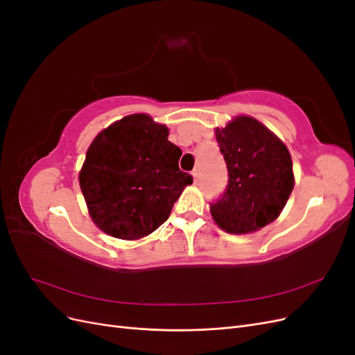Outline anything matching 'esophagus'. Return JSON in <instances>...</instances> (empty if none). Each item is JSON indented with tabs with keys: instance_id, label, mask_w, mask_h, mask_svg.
Instances as JSON below:
<instances>
[{
	"instance_id": "obj_1",
	"label": "esophagus",
	"mask_w": 355,
	"mask_h": 355,
	"mask_svg": "<svg viewBox=\"0 0 355 355\" xmlns=\"http://www.w3.org/2000/svg\"><path fill=\"white\" fill-rule=\"evenodd\" d=\"M198 176H200V170H198V168H194V170H192V178H194V180H196V182L198 180Z\"/></svg>"
}]
</instances>
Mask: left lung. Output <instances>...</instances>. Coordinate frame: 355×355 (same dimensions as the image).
Returning a JSON list of instances; mask_svg holds the SVG:
<instances>
[{
	"mask_svg": "<svg viewBox=\"0 0 355 355\" xmlns=\"http://www.w3.org/2000/svg\"><path fill=\"white\" fill-rule=\"evenodd\" d=\"M216 139L228 168L223 194L211 216L230 234H247L277 219L293 189L292 158L274 133L250 116H239Z\"/></svg>",
	"mask_w": 355,
	"mask_h": 355,
	"instance_id": "8db88e82",
	"label": "left lung"
}]
</instances>
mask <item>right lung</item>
Masks as SVG:
<instances>
[{
	"label": "right lung",
	"mask_w": 355,
	"mask_h": 355,
	"mask_svg": "<svg viewBox=\"0 0 355 355\" xmlns=\"http://www.w3.org/2000/svg\"><path fill=\"white\" fill-rule=\"evenodd\" d=\"M166 125L135 114L101 132L85 154L81 192L90 216L115 239L136 240L163 225L192 176Z\"/></svg>",
	"instance_id": "right-lung-1"
}]
</instances>
